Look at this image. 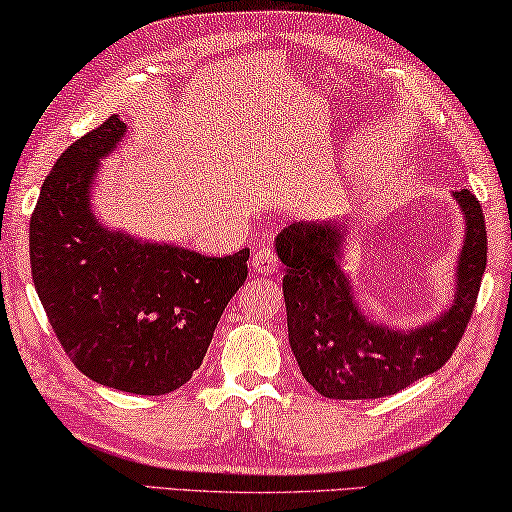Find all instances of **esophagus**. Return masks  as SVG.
<instances>
[{
    "label": "esophagus",
    "instance_id": "1",
    "mask_svg": "<svg viewBox=\"0 0 512 512\" xmlns=\"http://www.w3.org/2000/svg\"><path fill=\"white\" fill-rule=\"evenodd\" d=\"M250 266H253V271L259 275H271L278 273L280 259L271 246H259L255 248L253 257H250Z\"/></svg>",
    "mask_w": 512,
    "mask_h": 512
}]
</instances>
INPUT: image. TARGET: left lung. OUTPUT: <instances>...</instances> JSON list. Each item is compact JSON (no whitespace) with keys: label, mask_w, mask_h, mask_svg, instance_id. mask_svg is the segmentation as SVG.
I'll list each match as a JSON object with an SVG mask.
<instances>
[{"label":"left lung","mask_w":512,"mask_h":512,"mask_svg":"<svg viewBox=\"0 0 512 512\" xmlns=\"http://www.w3.org/2000/svg\"><path fill=\"white\" fill-rule=\"evenodd\" d=\"M465 212L467 237L458 259L456 300L440 319L403 332L364 319L339 269L346 230L294 223L275 239L287 305L289 344L303 378L326 399H383L442 367L472 319L488 262L481 202L467 189L453 193Z\"/></svg>","instance_id":"1"}]
</instances>
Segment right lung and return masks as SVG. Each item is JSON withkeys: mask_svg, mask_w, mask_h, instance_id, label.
<instances>
[{"mask_svg": "<svg viewBox=\"0 0 512 512\" xmlns=\"http://www.w3.org/2000/svg\"><path fill=\"white\" fill-rule=\"evenodd\" d=\"M109 116L56 159L29 223L31 275L63 351L95 383L159 396L200 369L246 282L250 250L205 257L111 232L91 214L97 161L123 139Z\"/></svg>", "mask_w": 512, "mask_h": 512, "instance_id": "obj_1", "label": "right lung"}]
</instances>
